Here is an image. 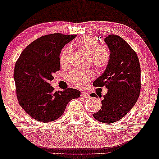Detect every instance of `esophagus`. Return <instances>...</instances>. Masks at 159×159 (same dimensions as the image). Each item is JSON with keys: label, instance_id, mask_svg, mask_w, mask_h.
Returning a JSON list of instances; mask_svg holds the SVG:
<instances>
[{"label": "esophagus", "instance_id": "34e87169", "mask_svg": "<svg viewBox=\"0 0 159 159\" xmlns=\"http://www.w3.org/2000/svg\"><path fill=\"white\" fill-rule=\"evenodd\" d=\"M81 97L84 98H89L90 97V94L87 92H81Z\"/></svg>", "mask_w": 159, "mask_h": 159}]
</instances>
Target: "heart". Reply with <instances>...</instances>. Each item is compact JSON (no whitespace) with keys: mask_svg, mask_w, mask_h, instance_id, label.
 I'll return each mask as SVG.
<instances>
[{"mask_svg":"<svg viewBox=\"0 0 159 159\" xmlns=\"http://www.w3.org/2000/svg\"><path fill=\"white\" fill-rule=\"evenodd\" d=\"M78 48L89 54L90 62L97 70L102 71L107 67L111 59V53L106 46L99 45L97 39L93 36L87 35L80 38L78 41ZM72 50L69 47L62 50L60 57V65L66 67L70 65ZM94 77L93 71L90 69H75L68 75L69 81L78 88L85 86Z\"/></svg>","mask_w":159,"mask_h":159,"instance_id":"b5f03b06","label":"heart"}]
</instances>
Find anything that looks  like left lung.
Listing matches in <instances>:
<instances>
[{"instance_id":"8db88e82","label":"left lung","mask_w":159,"mask_h":159,"mask_svg":"<svg viewBox=\"0 0 159 159\" xmlns=\"http://www.w3.org/2000/svg\"><path fill=\"white\" fill-rule=\"evenodd\" d=\"M104 41L110 50L111 59L103 74L93 84L105 86L108 91L101 101L100 110L93 116L99 122L111 124L123 118L138 99L140 66L136 52L120 36L109 34ZM91 97L97 96L93 93Z\"/></svg>"}]
</instances>
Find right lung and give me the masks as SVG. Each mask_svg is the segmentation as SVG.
I'll return each mask as SVG.
<instances>
[{
  "instance_id": "1",
  "label": "right lung",
  "mask_w": 159,
  "mask_h": 159,
  "mask_svg": "<svg viewBox=\"0 0 159 159\" xmlns=\"http://www.w3.org/2000/svg\"><path fill=\"white\" fill-rule=\"evenodd\" d=\"M75 37L60 33L42 36L28 45L16 62L13 75L19 103L36 121L57 119L69 101L81 95L73 88L54 91L50 84L53 73L60 69L61 50Z\"/></svg>"
}]
</instances>
